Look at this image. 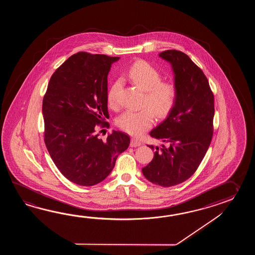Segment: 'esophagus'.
<instances>
[{
	"label": "esophagus",
	"instance_id": "34e87169",
	"mask_svg": "<svg viewBox=\"0 0 255 255\" xmlns=\"http://www.w3.org/2000/svg\"><path fill=\"white\" fill-rule=\"evenodd\" d=\"M141 145L140 142L138 140H136L135 138H132L130 141V146L132 147H135V146H139Z\"/></svg>",
	"mask_w": 255,
	"mask_h": 255
}]
</instances>
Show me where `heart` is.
Returning a JSON list of instances; mask_svg holds the SVG:
<instances>
[{
  "mask_svg": "<svg viewBox=\"0 0 255 255\" xmlns=\"http://www.w3.org/2000/svg\"><path fill=\"white\" fill-rule=\"evenodd\" d=\"M127 77L136 87L145 91L144 109L128 110L120 116L118 125L121 129L133 135H139L151 128L155 113L159 118L168 116L174 109L178 99V88L172 82L162 81V74L148 62L138 60L131 65ZM120 82L115 81L108 91L107 98L110 107L117 106V96Z\"/></svg>",
  "mask_w": 255,
  "mask_h": 255,
  "instance_id": "b5f03b06",
  "label": "heart"
}]
</instances>
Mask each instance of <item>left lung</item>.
Here are the masks:
<instances>
[{"label": "left lung", "mask_w": 255, "mask_h": 255, "mask_svg": "<svg viewBox=\"0 0 255 255\" xmlns=\"http://www.w3.org/2000/svg\"><path fill=\"white\" fill-rule=\"evenodd\" d=\"M172 66L178 99L168 118L149 133L166 145L154 147V157L142 173L162 187L179 184L200 166L213 135L214 97L206 76L187 54L177 50L159 54Z\"/></svg>", "instance_id": "8db88e82"}]
</instances>
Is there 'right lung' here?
<instances>
[{"mask_svg": "<svg viewBox=\"0 0 255 255\" xmlns=\"http://www.w3.org/2000/svg\"><path fill=\"white\" fill-rule=\"evenodd\" d=\"M119 59L73 54L51 76L43 97L46 148L60 172L80 186L103 181L129 146V135L120 131L113 130L106 140L98 136V126L109 127L108 75Z\"/></svg>", "mask_w": 255, "mask_h": 255, "instance_id": "right-lung-1", "label": "right lung"}]
</instances>
